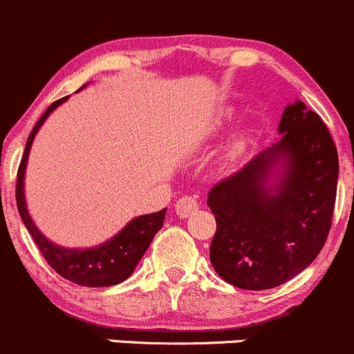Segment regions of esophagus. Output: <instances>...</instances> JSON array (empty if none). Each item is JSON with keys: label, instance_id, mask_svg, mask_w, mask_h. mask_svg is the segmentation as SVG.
I'll list each match as a JSON object with an SVG mask.
<instances>
[{"label": "esophagus", "instance_id": "34e87169", "mask_svg": "<svg viewBox=\"0 0 354 354\" xmlns=\"http://www.w3.org/2000/svg\"><path fill=\"white\" fill-rule=\"evenodd\" d=\"M198 209V202L194 197H188V195H183L181 198H178L176 202V212L180 217H188Z\"/></svg>", "mask_w": 354, "mask_h": 354}]
</instances>
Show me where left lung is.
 <instances>
[{"label": "left lung", "instance_id": "obj_1", "mask_svg": "<svg viewBox=\"0 0 354 354\" xmlns=\"http://www.w3.org/2000/svg\"><path fill=\"white\" fill-rule=\"evenodd\" d=\"M281 140L209 192L216 216L210 263L226 283L250 291L284 284L326 245L337 194L339 157L322 118L301 101L284 109ZM283 158L278 194L266 174Z\"/></svg>", "mask_w": 354, "mask_h": 354}]
</instances>
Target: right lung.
<instances>
[{"instance_id":"obj_1","label":"right lung","mask_w":354,"mask_h":354,"mask_svg":"<svg viewBox=\"0 0 354 354\" xmlns=\"http://www.w3.org/2000/svg\"><path fill=\"white\" fill-rule=\"evenodd\" d=\"M68 97H62L58 101L53 102L46 113L39 118L35 123L34 130L30 131L27 138V145L20 160L19 171H17V187H15V198L17 207H19L20 217H22L25 227L30 233L32 240L37 245L39 252L46 259V262L56 270L62 277L71 281L75 284L88 288H104L114 286L118 283H123L124 279L131 276V272L137 267L138 260L144 257L147 252L149 245H151L152 238L156 236L157 231L162 227L164 216H166V209L159 210V212L147 214V216H140L137 219L127 224L120 234L109 240L108 243L97 246V248L91 250H68L62 246L53 245L48 238L41 234V231L35 227L32 223L30 216L27 212L24 198V173L25 164H27L28 151H30L32 140H34L35 133L44 123L46 118L49 116L56 106L65 102Z\"/></svg>"}]
</instances>
